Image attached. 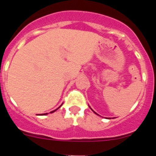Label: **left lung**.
Masks as SVG:
<instances>
[{"instance_id":"8db88e82","label":"left lung","mask_w":156,"mask_h":156,"mask_svg":"<svg viewBox=\"0 0 156 156\" xmlns=\"http://www.w3.org/2000/svg\"><path fill=\"white\" fill-rule=\"evenodd\" d=\"M94 113H96V112H94ZM96 114H97V113H96Z\"/></svg>"}]
</instances>
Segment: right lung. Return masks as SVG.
<instances>
[{
	"instance_id": "obj_1",
	"label": "right lung",
	"mask_w": 156,
	"mask_h": 156,
	"mask_svg": "<svg viewBox=\"0 0 156 156\" xmlns=\"http://www.w3.org/2000/svg\"><path fill=\"white\" fill-rule=\"evenodd\" d=\"M58 108H57V109H58ZM57 109H55V110H54V111L51 112V113H52V112H55V111H56V110H57ZM46 114H47V113H46Z\"/></svg>"
}]
</instances>
